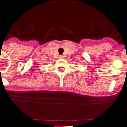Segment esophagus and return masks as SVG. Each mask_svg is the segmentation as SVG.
<instances>
[{"label":"esophagus","instance_id":"34e87169","mask_svg":"<svg viewBox=\"0 0 127 127\" xmlns=\"http://www.w3.org/2000/svg\"><path fill=\"white\" fill-rule=\"evenodd\" d=\"M59 58H63V56H62V55H60V56H59Z\"/></svg>","mask_w":127,"mask_h":127}]
</instances>
